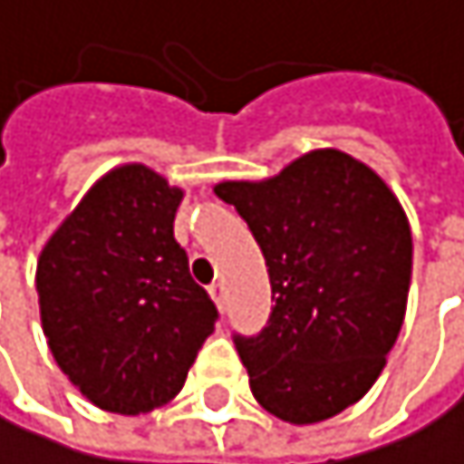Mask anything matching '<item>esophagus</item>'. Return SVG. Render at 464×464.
I'll return each mask as SVG.
<instances>
[{"label": "esophagus", "mask_w": 464, "mask_h": 464, "mask_svg": "<svg viewBox=\"0 0 464 464\" xmlns=\"http://www.w3.org/2000/svg\"><path fill=\"white\" fill-rule=\"evenodd\" d=\"M208 292H211V297H214V303H217V309H219V312H225V284H222V281H217V284H211V286H208Z\"/></svg>", "instance_id": "34e87169"}]
</instances>
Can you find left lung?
I'll return each mask as SVG.
<instances>
[{"label": "left lung", "instance_id": "obj_1", "mask_svg": "<svg viewBox=\"0 0 464 464\" xmlns=\"http://www.w3.org/2000/svg\"><path fill=\"white\" fill-rule=\"evenodd\" d=\"M214 191L253 230L276 300L256 336L234 334L256 401L295 426L340 415L379 379L403 325L412 230L398 198L340 150Z\"/></svg>", "mask_w": 464, "mask_h": 464}]
</instances>
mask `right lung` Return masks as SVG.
Masks as SVG:
<instances>
[{
    "instance_id": "1",
    "label": "right lung",
    "mask_w": 464,
    "mask_h": 464,
    "mask_svg": "<svg viewBox=\"0 0 464 464\" xmlns=\"http://www.w3.org/2000/svg\"><path fill=\"white\" fill-rule=\"evenodd\" d=\"M180 200L158 172L116 167L41 250L35 289L49 351L105 412L141 415L172 401L219 317L175 242Z\"/></svg>"
}]
</instances>
